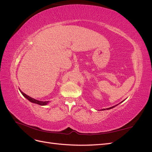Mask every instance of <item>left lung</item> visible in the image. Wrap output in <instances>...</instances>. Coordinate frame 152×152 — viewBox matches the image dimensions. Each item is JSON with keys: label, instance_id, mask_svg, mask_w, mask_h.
Instances as JSON below:
<instances>
[{"label": "left lung", "instance_id": "obj_1", "mask_svg": "<svg viewBox=\"0 0 152 152\" xmlns=\"http://www.w3.org/2000/svg\"><path fill=\"white\" fill-rule=\"evenodd\" d=\"M116 106H117V105H115V106H113V107H112L108 108H106V109H107V110H110V109H111V108H114L115 107H116ZM106 109H103V110H105Z\"/></svg>", "mask_w": 152, "mask_h": 152}]
</instances>
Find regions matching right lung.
Listing matches in <instances>:
<instances>
[{"label": "right lung", "mask_w": 152, "mask_h": 152, "mask_svg": "<svg viewBox=\"0 0 152 152\" xmlns=\"http://www.w3.org/2000/svg\"><path fill=\"white\" fill-rule=\"evenodd\" d=\"M20 92H21V93L23 95V96H25V97L27 99H28L30 102H31V103H36V104H40V105H45V104H47L48 103H49V102L48 101H46V102H42V101H39V100H37V99H34V98H31V97H30L29 96H28V95H26V94H25L24 93H23V92L21 91V90H20Z\"/></svg>", "instance_id": "obj_1"}]
</instances>
